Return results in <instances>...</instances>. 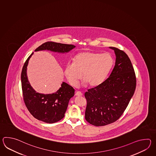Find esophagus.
Returning a JSON list of instances; mask_svg holds the SVG:
<instances>
[{
    "mask_svg": "<svg viewBox=\"0 0 156 156\" xmlns=\"http://www.w3.org/2000/svg\"><path fill=\"white\" fill-rule=\"evenodd\" d=\"M76 95L78 96H83V94H82L81 92H80V91H76Z\"/></svg>",
    "mask_w": 156,
    "mask_h": 156,
    "instance_id": "1",
    "label": "esophagus"
}]
</instances>
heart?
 Segmentation results:
<instances>
[{"label":"heart","mask_w":156,"mask_h":156,"mask_svg":"<svg viewBox=\"0 0 156 156\" xmlns=\"http://www.w3.org/2000/svg\"><path fill=\"white\" fill-rule=\"evenodd\" d=\"M114 64V59L109 53L84 51L73 57V63H67L64 73L73 86H77L83 74L85 84L96 87L106 79Z\"/></svg>","instance_id":"obj_1"}]
</instances>
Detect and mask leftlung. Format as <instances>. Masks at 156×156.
<instances>
[{"instance_id": "left-lung-1", "label": "left lung", "mask_w": 156, "mask_h": 156, "mask_svg": "<svg viewBox=\"0 0 156 156\" xmlns=\"http://www.w3.org/2000/svg\"><path fill=\"white\" fill-rule=\"evenodd\" d=\"M109 48L116 56L112 73L101 85L85 93V119L96 126H106L118 119L136 90V74L129 57L122 50Z\"/></svg>"}]
</instances>
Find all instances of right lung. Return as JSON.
Here are the masks:
<instances>
[{"mask_svg":"<svg viewBox=\"0 0 156 156\" xmlns=\"http://www.w3.org/2000/svg\"><path fill=\"white\" fill-rule=\"evenodd\" d=\"M75 47L73 44L47 42L34 51L50 50L58 53H67ZM32 53L24 64L21 73V83L23 100L27 108L37 119L47 123L58 122L65 116L69 100L74 96L75 90L63 82L59 89L53 94L37 93L30 86L27 75V68Z\"/></svg>","mask_w":156,"mask_h":156,"instance_id":"1","label":"right lung"}]
</instances>
